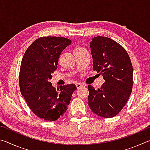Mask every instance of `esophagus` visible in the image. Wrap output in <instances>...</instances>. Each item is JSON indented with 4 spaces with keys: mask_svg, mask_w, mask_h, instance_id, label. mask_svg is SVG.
<instances>
[{
    "mask_svg": "<svg viewBox=\"0 0 150 150\" xmlns=\"http://www.w3.org/2000/svg\"><path fill=\"white\" fill-rule=\"evenodd\" d=\"M76 87H77V89H79L80 88H81L82 87H83V85H82V84H80V83H77V84H76Z\"/></svg>",
    "mask_w": 150,
    "mask_h": 150,
    "instance_id": "34e87169",
    "label": "esophagus"
}]
</instances>
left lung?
<instances>
[{
  "instance_id": "1",
  "label": "left lung",
  "mask_w": 150,
  "mask_h": 150,
  "mask_svg": "<svg viewBox=\"0 0 150 150\" xmlns=\"http://www.w3.org/2000/svg\"><path fill=\"white\" fill-rule=\"evenodd\" d=\"M93 70L105 82L97 89L88 86V106L94 113L109 118L117 115L132 90L133 67L126 50L115 40L97 36L90 43Z\"/></svg>"
}]
</instances>
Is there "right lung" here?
Returning a JSON list of instances; mask_svg holds the SVG:
<instances>
[{
	"mask_svg": "<svg viewBox=\"0 0 150 150\" xmlns=\"http://www.w3.org/2000/svg\"><path fill=\"white\" fill-rule=\"evenodd\" d=\"M71 44L63 37H41L30 45L22 58L19 74L20 92L33 112L47 121H55L67 110L75 85L55 88L50 82L57 68L62 51Z\"/></svg>",
	"mask_w": 150,
	"mask_h": 150,
	"instance_id": "right-lung-1",
	"label": "right lung"
}]
</instances>
